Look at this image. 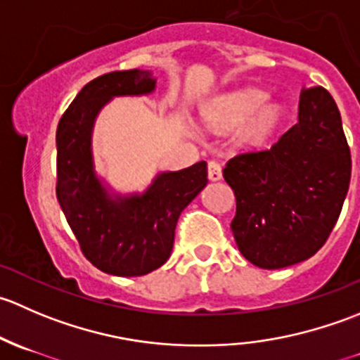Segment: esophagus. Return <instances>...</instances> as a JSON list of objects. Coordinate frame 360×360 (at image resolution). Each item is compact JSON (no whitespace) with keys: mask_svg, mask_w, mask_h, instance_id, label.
I'll return each mask as SVG.
<instances>
[{"mask_svg":"<svg viewBox=\"0 0 360 360\" xmlns=\"http://www.w3.org/2000/svg\"><path fill=\"white\" fill-rule=\"evenodd\" d=\"M207 174H209L210 181H219L223 177V170H221V165L217 162H209L207 165Z\"/></svg>","mask_w":360,"mask_h":360,"instance_id":"obj_1","label":"esophagus"}]
</instances>
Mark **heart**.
Here are the masks:
<instances>
[{"mask_svg": "<svg viewBox=\"0 0 360 360\" xmlns=\"http://www.w3.org/2000/svg\"><path fill=\"white\" fill-rule=\"evenodd\" d=\"M268 94L259 89H242L210 101L202 110L207 127L237 130V141L245 148H259L275 132L284 116L281 103H266Z\"/></svg>", "mask_w": 360, "mask_h": 360, "instance_id": "b5f03b06", "label": "heart"}]
</instances>
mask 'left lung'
<instances>
[{
    "instance_id": "8db88e82",
    "label": "left lung",
    "mask_w": 360,
    "mask_h": 360,
    "mask_svg": "<svg viewBox=\"0 0 360 360\" xmlns=\"http://www.w3.org/2000/svg\"><path fill=\"white\" fill-rule=\"evenodd\" d=\"M350 174L335 99L322 86L304 89L296 125L270 150L237 155L223 169L237 198L231 231L242 256L264 270L314 256L340 217Z\"/></svg>"
}]
</instances>
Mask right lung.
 Listing matches in <instances>:
<instances>
[{"label":"right lung","mask_w":360,"mask_h":360,"mask_svg":"<svg viewBox=\"0 0 360 360\" xmlns=\"http://www.w3.org/2000/svg\"><path fill=\"white\" fill-rule=\"evenodd\" d=\"M151 71H112L86 83L57 127V200L86 259L101 271L139 277L169 259L177 219L207 184V163L160 172L143 193L122 195L97 176L96 118L112 97L148 96Z\"/></svg>","instance_id":"obj_1"}]
</instances>
